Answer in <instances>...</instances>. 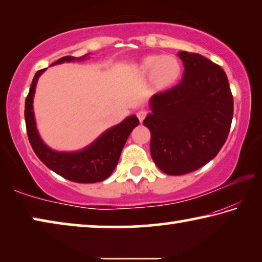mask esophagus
I'll return each instance as SVG.
<instances>
[{
    "instance_id": "esophagus-1",
    "label": "esophagus",
    "mask_w": 262,
    "mask_h": 262,
    "mask_svg": "<svg viewBox=\"0 0 262 262\" xmlns=\"http://www.w3.org/2000/svg\"><path fill=\"white\" fill-rule=\"evenodd\" d=\"M136 117H137V119H139V120H140V122H142V121L144 120V118L147 117V111H143V110L139 111V112L136 113Z\"/></svg>"
}]
</instances>
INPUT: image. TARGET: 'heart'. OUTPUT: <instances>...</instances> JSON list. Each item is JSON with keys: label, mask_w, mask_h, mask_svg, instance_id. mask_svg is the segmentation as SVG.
<instances>
[{"label": "heart", "mask_w": 262, "mask_h": 262, "mask_svg": "<svg viewBox=\"0 0 262 262\" xmlns=\"http://www.w3.org/2000/svg\"><path fill=\"white\" fill-rule=\"evenodd\" d=\"M139 72L151 77L157 89H168L178 81L181 75V63L172 55H150L144 57L139 64Z\"/></svg>", "instance_id": "1"}]
</instances>
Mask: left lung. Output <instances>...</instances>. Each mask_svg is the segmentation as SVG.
Instances as JSON below:
<instances>
[{"mask_svg": "<svg viewBox=\"0 0 262 262\" xmlns=\"http://www.w3.org/2000/svg\"><path fill=\"white\" fill-rule=\"evenodd\" d=\"M183 79L151 98L143 125L151 133L150 152L166 174L193 172L217 156L228 139L233 97L227 74L198 53L179 52Z\"/></svg>", "mask_w": 262, "mask_h": 262, "instance_id": "1", "label": "left lung"}]
</instances>
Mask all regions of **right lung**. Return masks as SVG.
I'll return each mask as SVG.
<instances>
[{"mask_svg":"<svg viewBox=\"0 0 262 262\" xmlns=\"http://www.w3.org/2000/svg\"><path fill=\"white\" fill-rule=\"evenodd\" d=\"M84 57L85 55L79 57L69 55L63 56L53 64L61 63L64 61H81L84 60ZM46 69H40L35 73L33 81L31 83L29 95L25 99L24 114L26 133H28L30 144L34 154L48 168L70 181L88 184L105 180L112 174L117 166L123 145H125L132 130L139 125V119L135 115L127 118L125 121L106 130L94 143L81 151L70 154L53 151L47 145L43 144V142L39 137L32 111L35 84H37L38 77Z\"/></svg>","mask_w":262,"mask_h":262,"instance_id":"right-lung-1","label":"right lung"}]
</instances>
